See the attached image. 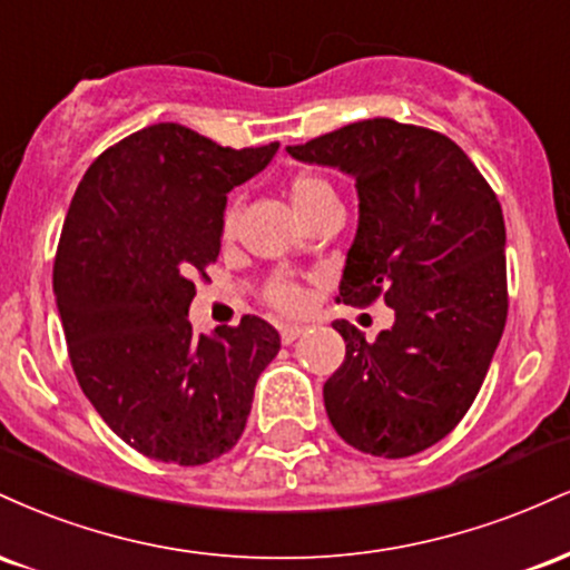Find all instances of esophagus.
I'll return each instance as SVG.
<instances>
[{"mask_svg": "<svg viewBox=\"0 0 570 570\" xmlns=\"http://www.w3.org/2000/svg\"><path fill=\"white\" fill-rule=\"evenodd\" d=\"M303 335H305V326H297V324L281 326V343H284V345H292L294 340L303 337Z\"/></svg>", "mask_w": 570, "mask_h": 570, "instance_id": "1", "label": "esophagus"}]
</instances>
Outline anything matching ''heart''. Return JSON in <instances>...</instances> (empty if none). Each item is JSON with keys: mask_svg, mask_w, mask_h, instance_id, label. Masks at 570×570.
Listing matches in <instances>:
<instances>
[{"mask_svg": "<svg viewBox=\"0 0 570 570\" xmlns=\"http://www.w3.org/2000/svg\"><path fill=\"white\" fill-rule=\"evenodd\" d=\"M289 198H292V206L297 208L299 217H305L307 212H313L316 206H322L324 200L335 198V189H332L330 181L322 179V176L299 174L292 179ZM235 225H238V206L230 203V206L225 208V214H222V235H225V238H233ZM263 297H265V303L273 307V311L286 313V316L299 313L307 303V292L303 289V284H299V281H294L292 276L273 278L271 284L265 286Z\"/></svg>", "mask_w": 570, "mask_h": 570, "instance_id": "heart-1", "label": "heart"}]
</instances>
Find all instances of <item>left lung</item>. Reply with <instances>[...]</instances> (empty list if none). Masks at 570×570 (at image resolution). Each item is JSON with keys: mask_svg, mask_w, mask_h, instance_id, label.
I'll return each instance as SVG.
<instances>
[{"mask_svg": "<svg viewBox=\"0 0 570 570\" xmlns=\"http://www.w3.org/2000/svg\"><path fill=\"white\" fill-rule=\"evenodd\" d=\"M286 153L356 179L358 230L340 299H383L396 313L375 343L335 322L345 362L324 383L326 415L362 453H421L472 407L507 324L501 203L453 139L389 117Z\"/></svg>", "mask_w": 570, "mask_h": 570, "instance_id": "8db88e82", "label": "left lung"}]
</instances>
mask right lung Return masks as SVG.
<instances>
[{
	"instance_id": "obj_1",
	"label": "right lung",
	"mask_w": 570,
	"mask_h": 570,
	"mask_svg": "<svg viewBox=\"0 0 570 570\" xmlns=\"http://www.w3.org/2000/svg\"><path fill=\"white\" fill-rule=\"evenodd\" d=\"M276 153L278 141L233 149L158 122L98 155L71 198L53 263L71 370L141 455L200 466L244 434L278 332L244 316L193 337L187 311L193 278L219 257L227 193Z\"/></svg>"
}]
</instances>
